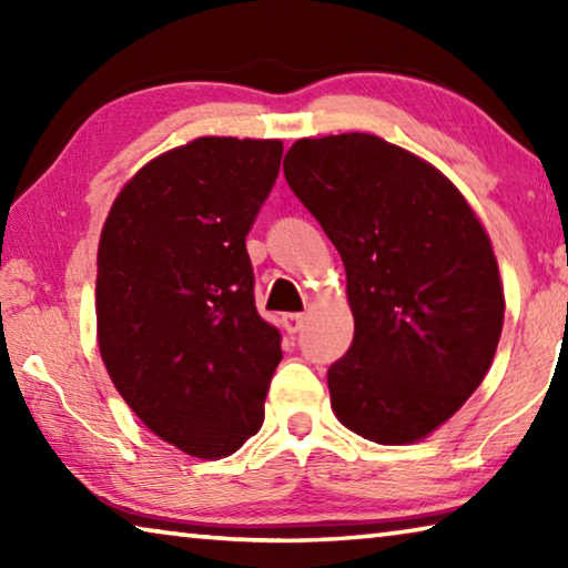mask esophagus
I'll return each mask as SVG.
<instances>
[{
    "instance_id": "34e87169",
    "label": "esophagus",
    "mask_w": 568,
    "mask_h": 568,
    "mask_svg": "<svg viewBox=\"0 0 568 568\" xmlns=\"http://www.w3.org/2000/svg\"><path fill=\"white\" fill-rule=\"evenodd\" d=\"M303 323H305V313H285L283 315V328L287 333H297L303 328Z\"/></svg>"
}]
</instances>
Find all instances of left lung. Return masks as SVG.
Listing matches in <instances>:
<instances>
[{"instance_id":"obj_1","label":"left lung","mask_w":568,"mask_h":568,"mask_svg":"<svg viewBox=\"0 0 568 568\" xmlns=\"http://www.w3.org/2000/svg\"><path fill=\"white\" fill-rule=\"evenodd\" d=\"M283 170L345 265L355 331L328 371L335 418L383 446L423 440L494 363L506 301L491 237L444 172L378 134L303 138Z\"/></svg>"}]
</instances>
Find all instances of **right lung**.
I'll return each instance as SVG.
<instances>
[{
	"label": "right lung",
	"instance_id": "obj_1",
	"mask_svg": "<svg viewBox=\"0 0 568 568\" xmlns=\"http://www.w3.org/2000/svg\"><path fill=\"white\" fill-rule=\"evenodd\" d=\"M281 158V140L195 138L134 172L102 225V363L152 434L192 458L235 454L261 430L283 361L245 250Z\"/></svg>",
	"mask_w": 568,
	"mask_h": 568
}]
</instances>
